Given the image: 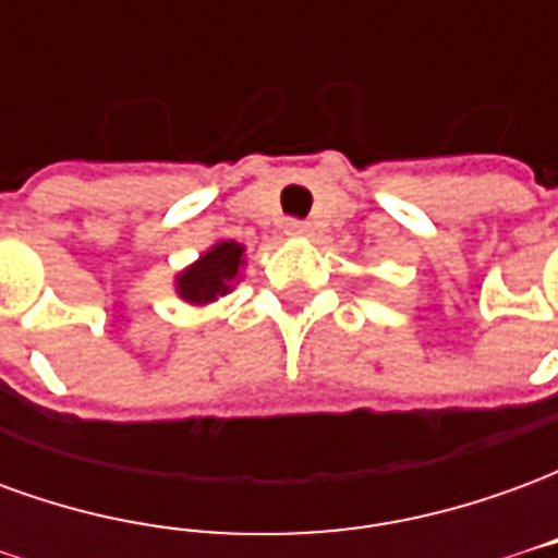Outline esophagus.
Here are the masks:
<instances>
[{
	"instance_id": "obj_1",
	"label": "esophagus",
	"mask_w": 558,
	"mask_h": 558,
	"mask_svg": "<svg viewBox=\"0 0 558 558\" xmlns=\"http://www.w3.org/2000/svg\"><path fill=\"white\" fill-rule=\"evenodd\" d=\"M283 232H287V235H311V223H307V220H287V223H283Z\"/></svg>"
}]
</instances>
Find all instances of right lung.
Here are the masks:
<instances>
[{
	"label": "right lung",
	"instance_id": "right-lung-1",
	"mask_svg": "<svg viewBox=\"0 0 558 558\" xmlns=\"http://www.w3.org/2000/svg\"><path fill=\"white\" fill-rule=\"evenodd\" d=\"M244 266V244L218 242L175 278V292L184 302L208 304L232 290Z\"/></svg>",
	"mask_w": 558,
	"mask_h": 558
}]
</instances>
